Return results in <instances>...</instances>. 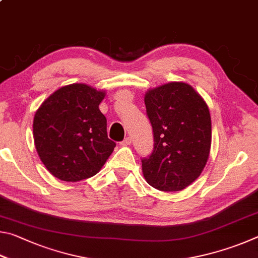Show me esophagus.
<instances>
[{
  "instance_id": "obj_1",
  "label": "esophagus",
  "mask_w": 258,
  "mask_h": 258,
  "mask_svg": "<svg viewBox=\"0 0 258 258\" xmlns=\"http://www.w3.org/2000/svg\"><path fill=\"white\" fill-rule=\"evenodd\" d=\"M131 143H132V139H131L130 137H127V138H125L123 141L120 142V145L121 146H130Z\"/></svg>"
}]
</instances>
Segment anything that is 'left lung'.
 <instances>
[{"instance_id": "1", "label": "left lung", "mask_w": 258, "mask_h": 258, "mask_svg": "<svg viewBox=\"0 0 258 258\" xmlns=\"http://www.w3.org/2000/svg\"><path fill=\"white\" fill-rule=\"evenodd\" d=\"M145 103L154 149L141 159L143 175L157 190H183L207 163L212 143L209 109L194 87L181 82L148 91Z\"/></svg>"}]
</instances>
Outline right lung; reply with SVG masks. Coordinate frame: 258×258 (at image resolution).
Listing matches in <instances>:
<instances>
[{
  "instance_id": "add662e5",
  "label": "right lung",
  "mask_w": 258,
  "mask_h": 258,
  "mask_svg": "<svg viewBox=\"0 0 258 258\" xmlns=\"http://www.w3.org/2000/svg\"><path fill=\"white\" fill-rule=\"evenodd\" d=\"M104 92L85 84L55 91L35 113L33 133L42 163L66 182L97 174L116 143L108 139L107 119L99 104Z\"/></svg>"
}]
</instances>
